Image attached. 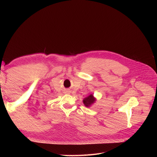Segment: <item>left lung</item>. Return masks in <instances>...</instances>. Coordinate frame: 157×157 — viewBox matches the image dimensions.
I'll return each instance as SVG.
<instances>
[{"instance_id":"left-lung-1","label":"left lung","mask_w":157,"mask_h":157,"mask_svg":"<svg viewBox=\"0 0 157 157\" xmlns=\"http://www.w3.org/2000/svg\"><path fill=\"white\" fill-rule=\"evenodd\" d=\"M95 101V98L93 97V95H90L88 97L84 98L83 103L85 105V106L88 107L91 104H92Z\"/></svg>"}]
</instances>
